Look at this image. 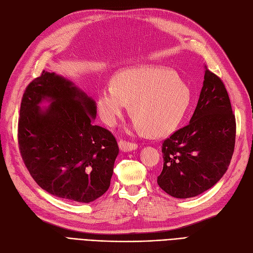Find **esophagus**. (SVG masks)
I'll list each match as a JSON object with an SVG mask.
<instances>
[{
    "label": "esophagus",
    "mask_w": 253,
    "mask_h": 253,
    "mask_svg": "<svg viewBox=\"0 0 253 253\" xmlns=\"http://www.w3.org/2000/svg\"><path fill=\"white\" fill-rule=\"evenodd\" d=\"M119 148L122 152H131V151L136 150L137 148H138V144L135 143V142L120 140L119 141Z\"/></svg>",
    "instance_id": "1"
}]
</instances>
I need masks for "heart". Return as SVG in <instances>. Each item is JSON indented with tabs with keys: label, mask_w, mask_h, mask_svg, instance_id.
Masks as SVG:
<instances>
[{
	"label": "heart",
	"mask_w": 253,
	"mask_h": 253,
	"mask_svg": "<svg viewBox=\"0 0 253 253\" xmlns=\"http://www.w3.org/2000/svg\"><path fill=\"white\" fill-rule=\"evenodd\" d=\"M191 90L169 68L147 66L121 72L98 91L102 120L116 125L131 104L133 128L152 136L175 131L189 109Z\"/></svg>",
	"instance_id": "heart-1"
}]
</instances>
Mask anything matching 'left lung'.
<instances>
[{"label": "left lung", "instance_id": "left-lung-1", "mask_svg": "<svg viewBox=\"0 0 253 253\" xmlns=\"http://www.w3.org/2000/svg\"><path fill=\"white\" fill-rule=\"evenodd\" d=\"M200 99L189 125L163 142L157 183L176 198L213 187L226 173L235 144V116L223 81L206 66Z\"/></svg>", "mask_w": 253, "mask_h": 253}]
</instances>
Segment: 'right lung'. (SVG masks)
Returning a JSON list of instances; mask_svg holds the SVG:
<instances>
[{"label":"right lung","mask_w":253,"mask_h":253,"mask_svg":"<svg viewBox=\"0 0 253 253\" xmlns=\"http://www.w3.org/2000/svg\"><path fill=\"white\" fill-rule=\"evenodd\" d=\"M51 104L42 110L40 104ZM96 102L75 84L43 71L22 98L18 126L21 156L43 190L90 203L108 191L119 148L108 129L94 126Z\"/></svg>","instance_id":"right-lung-1"}]
</instances>
